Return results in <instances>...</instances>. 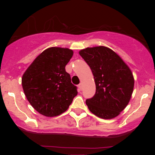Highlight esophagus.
Here are the masks:
<instances>
[{"label": "esophagus", "instance_id": "34e87169", "mask_svg": "<svg viewBox=\"0 0 155 155\" xmlns=\"http://www.w3.org/2000/svg\"><path fill=\"white\" fill-rule=\"evenodd\" d=\"M82 84L81 83L78 84V88H79V90H80V91L82 90Z\"/></svg>", "mask_w": 155, "mask_h": 155}]
</instances>
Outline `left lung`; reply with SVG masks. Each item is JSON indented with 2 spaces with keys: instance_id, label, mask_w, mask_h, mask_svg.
<instances>
[{
  "instance_id": "left-lung-1",
  "label": "left lung",
  "mask_w": 155,
  "mask_h": 155,
  "mask_svg": "<svg viewBox=\"0 0 155 155\" xmlns=\"http://www.w3.org/2000/svg\"><path fill=\"white\" fill-rule=\"evenodd\" d=\"M79 54L94 75L96 92L86 100L90 111L104 119H111L126 107L132 96L134 78L118 55L106 46L86 48Z\"/></svg>"
}]
</instances>
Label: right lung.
Here are the masks:
<instances>
[{"instance_id": "obj_1", "label": "right lung", "mask_w": 155, "mask_h": 155, "mask_svg": "<svg viewBox=\"0 0 155 155\" xmlns=\"http://www.w3.org/2000/svg\"><path fill=\"white\" fill-rule=\"evenodd\" d=\"M73 55L68 48L51 47L40 54L26 70L22 85L27 100L42 115L54 117L68 109L78 94L65 65Z\"/></svg>"}]
</instances>
